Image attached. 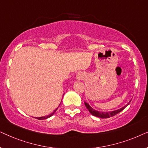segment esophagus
<instances>
[{
    "label": "esophagus",
    "mask_w": 148,
    "mask_h": 148,
    "mask_svg": "<svg viewBox=\"0 0 148 148\" xmlns=\"http://www.w3.org/2000/svg\"><path fill=\"white\" fill-rule=\"evenodd\" d=\"M84 78V75L82 73H78L77 75V80H81Z\"/></svg>",
    "instance_id": "obj_1"
}]
</instances>
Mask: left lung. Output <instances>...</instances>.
I'll list each match as a JSON object with an SVG mask.
<instances>
[{"instance_id": "obj_1", "label": "left lung", "mask_w": 148, "mask_h": 148, "mask_svg": "<svg viewBox=\"0 0 148 148\" xmlns=\"http://www.w3.org/2000/svg\"><path fill=\"white\" fill-rule=\"evenodd\" d=\"M130 102H129L127 105H125L124 107H123V108L119 109V110L112 111V112H99V111L96 110H94V108H92V107L89 105L88 103H87V102H84V103H85V105H86V108H88V110H89V112H90L92 115H94V116H95L99 117V118L106 119V118H110V117H111V116H114V115H116L118 114V113L121 112V111H122L123 109L125 108V107L128 106V105L129 104V103H130Z\"/></svg>"}]
</instances>
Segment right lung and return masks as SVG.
I'll list each match as a JSON object with an SVG mask.
<instances>
[{"instance_id": "right-lung-1", "label": "right lung", "mask_w": 148, "mask_h": 148, "mask_svg": "<svg viewBox=\"0 0 148 148\" xmlns=\"http://www.w3.org/2000/svg\"><path fill=\"white\" fill-rule=\"evenodd\" d=\"M57 110V108L52 113H51V114H49V115H48V116H42V117H36V119H38V120H44V119H48V118H49V117H50V116H52V115H53L54 114V112H56V110Z\"/></svg>"}]
</instances>
